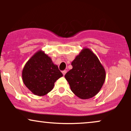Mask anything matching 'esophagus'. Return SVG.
<instances>
[{
    "mask_svg": "<svg viewBox=\"0 0 131 131\" xmlns=\"http://www.w3.org/2000/svg\"><path fill=\"white\" fill-rule=\"evenodd\" d=\"M67 70H63V71H62V73H63V76H64V74H65L66 73H67Z\"/></svg>",
    "mask_w": 131,
    "mask_h": 131,
    "instance_id": "obj_1",
    "label": "esophagus"
}]
</instances>
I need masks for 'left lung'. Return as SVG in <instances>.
<instances>
[{"instance_id":"left-lung-1","label":"left lung","mask_w":131,"mask_h":131,"mask_svg":"<svg viewBox=\"0 0 131 131\" xmlns=\"http://www.w3.org/2000/svg\"><path fill=\"white\" fill-rule=\"evenodd\" d=\"M73 68L64 75L71 90L79 98L94 97L104 83L106 73L102 64L89 49H83L72 61Z\"/></svg>"}]
</instances>
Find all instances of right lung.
I'll return each mask as SVG.
<instances>
[{"label":"right lung","instance_id":"1","mask_svg":"<svg viewBox=\"0 0 131 131\" xmlns=\"http://www.w3.org/2000/svg\"><path fill=\"white\" fill-rule=\"evenodd\" d=\"M63 76L58 66L50 57L39 50L27 61L22 71V78L26 88L34 95L43 96L53 89L54 83Z\"/></svg>","mask_w":131,"mask_h":131}]
</instances>
